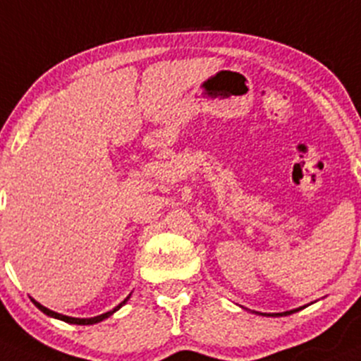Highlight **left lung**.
Masks as SVG:
<instances>
[{
    "instance_id": "left-lung-1",
    "label": "left lung",
    "mask_w": 361,
    "mask_h": 361,
    "mask_svg": "<svg viewBox=\"0 0 361 361\" xmlns=\"http://www.w3.org/2000/svg\"><path fill=\"white\" fill-rule=\"evenodd\" d=\"M294 311H298V310H294ZM292 313V311H286V313H283V314H290ZM276 314H282V313H276Z\"/></svg>"
}]
</instances>
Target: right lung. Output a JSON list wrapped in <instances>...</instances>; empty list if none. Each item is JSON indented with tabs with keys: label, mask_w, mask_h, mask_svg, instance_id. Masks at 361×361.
Wrapping results in <instances>:
<instances>
[{
	"label": "right lung",
	"mask_w": 361,
	"mask_h": 361,
	"mask_svg": "<svg viewBox=\"0 0 361 361\" xmlns=\"http://www.w3.org/2000/svg\"><path fill=\"white\" fill-rule=\"evenodd\" d=\"M128 299H130V295H128V298L124 299V301L121 302V305L117 306V308H114L112 311H107V313H104V314H98V317H93V318H72V317H66V314L55 313V311H51V310L44 308L43 305H39V302H37V301H34V299H32V302H34V305L37 306V308H39L41 311H43V313H47L48 317L59 318V320H63V322H67V324H75V325H93V324H98V322L105 320V318H107V317H111V314L114 313V311H117V310H119L121 306H123L124 302L128 301Z\"/></svg>",
	"instance_id": "1"
}]
</instances>
